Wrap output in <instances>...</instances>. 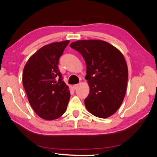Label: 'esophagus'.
Listing matches in <instances>:
<instances>
[{"label":"esophagus","mask_w":157,"mask_h":157,"mask_svg":"<svg viewBox=\"0 0 157 157\" xmlns=\"http://www.w3.org/2000/svg\"><path fill=\"white\" fill-rule=\"evenodd\" d=\"M78 84H75V85L73 86V90H76L77 88H78Z\"/></svg>","instance_id":"obj_1"}]
</instances>
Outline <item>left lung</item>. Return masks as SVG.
<instances>
[{"mask_svg": "<svg viewBox=\"0 0 157 157\" xmlns=\"http://www.w3.org/2000/svg\"><path fill=\"white\" fill-rule=\"evenodd\" d=\"M70 47L80 53L86 63L85 78L90 86L86 109L98 117H109L119 109L125 95L128 70L124 56L101 40H78Z\"/></svg>", "mask_w": 157, "mask_h": 157, "instance_id": "obj_1", "label": "left lung"}]
</instances>
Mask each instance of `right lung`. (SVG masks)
I'll return each instance as SVG.
<instances>
[{
  "instance_id": "1",
  "label": "right lung",
  "mask_w": 157,
  "mask_h": 157,
  "mask_svg": "<svg viewBox=\"0 0 157 157\" xmlns=\"http://www.w3.org/2000/svg\"><path fill=\"white\" fill-rule=\"evenodd\" d=\"M69 42L44 46L30 56L23 69V85L29 104L36 114L45 120L62 116L69 101V88L63 81L57 66Z\"/></svg>"
}]
</instances>
